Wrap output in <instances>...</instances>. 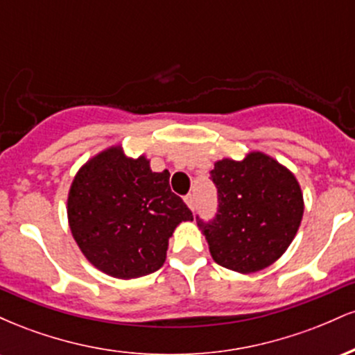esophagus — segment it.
Wrapping results in <instances>:
<instances>
[{
	"label": "esophagus",
	"mask_w": 355,
	"mask_h": 355,
	"mask_svg": "<svg viewBox=\"0 0 355 355\" xmlns=\"http://www.w3.org/2000/svg\"><path fill=\"white\" fill-rule=\"evenodd\" d=\"M185 203H187V205H189V209H190L191 211H193L195 207H197V203H195V197H193V195H191V193H189V195H187V197H185Z\"/></svg>",
	"instance_id": "34e87169"
}]
</instances>
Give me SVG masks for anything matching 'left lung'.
<instances>
[{"instance_id":"obj_1","label":"left lung","mask_w":355,"mask_h":355,"mask_svg":"<svg viewBox=\"0 0 355 355\" xmlns=\"http://www.w3.org/2000/svg\"><path fill=\"white\" fill-rule=\"evenodd\" d=\"M217 187L215 218L198 229L218 266L252 274L280 259L304 215V197L291 170L262 152L242 162L223 158L210 172Z\"/></svg>"}]
</instances>
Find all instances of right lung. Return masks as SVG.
I'll return each mask as SVG.
<instances>
[{
    "instance_id": "1",
    "label": "right lung",
    "mask_w": 355,
    "mask_h": 355,
    "mask_svg": "<svg viewBox=\"0 0 355 355\" xmlns=\"http://www.w3.org/2000/svg\"><path fill=\"white\" fill-rule=\"evenodd\" d=\"M168 180V170L152 172L144 155L128 158L120 145L78 170L68 193V222L80 250L98 270L137 279L164 266L173 230L193 220Z\"/></svg>"
}]
</instances>
